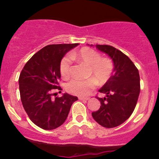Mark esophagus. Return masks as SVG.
<instances>
[{"label":"esophagus","instance_id":"obj_1","mask_svg":"<svg viewBox=\"0 0 159 159\" xmlns=\"http://www.w3.org/2000/svg\"><path fill=\"white\" fill-rule=\"evenodd\" d=\"M89 98H90L89 97H81V96H79V97H78V99L79 100H85V101L88 100Z\"/></svg>","mask_w":159,"mask_h":159}]
</instances>
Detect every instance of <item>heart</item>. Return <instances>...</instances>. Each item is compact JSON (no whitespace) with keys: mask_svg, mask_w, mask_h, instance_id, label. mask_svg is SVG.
Here are the masks:
<instances>
[{"mask_svg":"<svg viewBox=\"0 0 159 159\" xmlns=\"http://www.w3.org/2000/svg\"><path fill=\"white\" fill-rule=\"evenodd\" d=\"M72 60L78 63L88 66V75L92 77L87 80L74 79L66 84V90L69 93L85 96L95 88L96 84H105L111 78L114 64L110 59L102 58L99 53L93 49L84 47L77 52H72L70 56H65L60 63V71L64 78L72 75Z\"/></svg>","mask_w":159,"mask_h":159,"instance_id":"1","label":"heart"}]
</instances>
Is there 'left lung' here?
<instances>
[{
	"label": "left lung",
	"instance_id": "1",
	"mask_svg": "<svg viewBox=\"0 0 159 159\" xmlns=\"http://www.w3.org/2000/svg\"><path fill=\"white\" fill-rule=\"evenodd\" d=\"M95 46L111 58L114 69L108 81L98 90L106 96L96 97L101 106L97 111L92 113V116L102 126L114 128L129 119L134 110L140 93L139 72L121 51L107 45Z\"/></svg>",
	"mask_w": 159,
	"mask_h": 159
}]
</instances>
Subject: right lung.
<instances>
[{
	"label": "right lung",
	"instance_id": "1",
	"mask_svg": "<svg viewBox=\"0 0 159 159\" xmlns=\"http://www.w3.org/2000/svg\"><path fill=\"white\" fill-rule=\"evenodd\" d=\"M75 44L48 45L36 53L27 62L20 74L21 100L25 111L35 125L45 130L61 126L66 120L76 96L63 93L53 99V89L61 90L60 63Z\"/></svg>",
	"mask_w": 159,
	"mask_h": 159
}]
</instances>
